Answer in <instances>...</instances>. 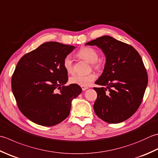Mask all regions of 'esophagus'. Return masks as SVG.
<instances>
[{"label":"esophagus","instance_id":"esophagus-1","mask_svg":"<svg viewBox=\"0 0 158 158\" xmlns=\"http://www.w3.org/2000/svg\"><path fill=\"white\" fill-rule=\"evenodd\" d=\"M81 89H82L83 91H85L87 89H88V88L87 87V86H81Z\"/></svg>","mask_w":158,"mask_h":158}]
</instances>
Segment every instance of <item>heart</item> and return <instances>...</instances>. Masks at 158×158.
Here are the masks:
<instances>
[{
    "mask_svg": "<svg viewBox=\"0 0 158 158\" xmlns=\"http://www.w3.org/2000/svg\"><path fill=\"white\" fill-rule=\"evenodd\" d=\"M78 55L83 60L91 63L92 68L95 69H100L103 66V63L101 60H98V52L95 49L88 46L81 48L78 51ZM63 67L68 73H73V62L70 55H67L63 60ZM96 79V75L93 73H90L87 75L76 74L70 77L69 81L72 84H75L81 86H88Z\"/></svg>",
    "mask_w": 158,
    "mask_h": 158,
    "instance_id": "1",
    "label": "heart"
}]
</instances>
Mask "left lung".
<instances>
[{
  "instance_id": "left-lung-1",
  "label": "left lung",
  "mask_w": 158,
  "mask_h": 158,
  "mask_svg": "<svg viewBox=\"0 0 158 158\" xmlns=\"http://www.w3.org/2000/svg\"><path fill=\"white\" fill-rule=\"evenodd\" d=\"M97 45L106 56L101 76L94 88L97 98L94 110L108 123H121L138 110L148 83L146 69L140 54L132 46L104 35L86 43Z\"/></svg>"
}]
</instances>
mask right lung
Returning a JSON list of instances; mask_svg holds the SVG:
<instances>
[{
  "label": "right lung",
  "instance_id": "add662e5",
  "mask_svg": "<svg viewBox=\"0 0 158 158\" xmlns=\"http://www.w3.org/2000/svg\"><path fill=\"white\" fill-rule=\"evenodd\" d=\"M75 47L48 42L23 55L11 77V89L22 114L45 127L56 125L69 116L71 101L81 94L78 85H65L69 77L65 56Z\"/></svg>",
  "mask_w": 158,
  "mask_h": 158
}]
</instances>
